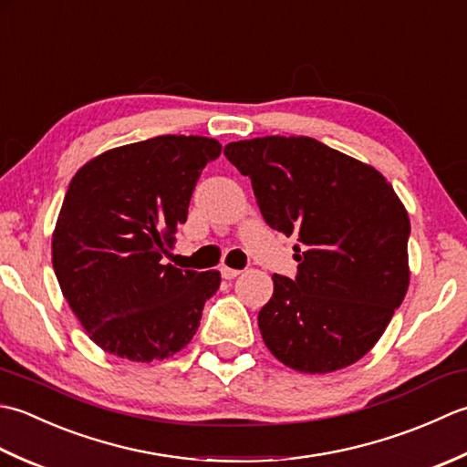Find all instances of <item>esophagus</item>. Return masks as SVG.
Returning <instances> with one entry per match:
<instances>
[{
  "label": "esophagus",
  "instance_id": "34e87169",
  "mask_svg": "<svg viewBox=\"0 0 467 467\" xmlns=\"http://www.w3.org/2000/svg\"><path fill=\"white\" fill-rule=\"evenodd\" d=\"M240 274H242V270H234V268H227V265H222V275L225 280H234Z\"/></svg>",
  "mask_w": 467,
  "mask_h": 467
}]
</instances>
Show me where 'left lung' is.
<instances>
[{
  "label": "left lung",
  "instance_id": "obj_1",
  "mask_svg": "<svg viewBox=\"0 0 467 467\" xmlns=\"http://www.w3.org/2000/svg\"><path fill=\"white\" fill-rule=\"evenodd\" d=\"M252 179L272 230L296 235V278L274 274L258 314L270 353L322 375L363 358L409 288V215L389 181L310 137H260L225 145Z\"/></svg>",
  "mask_w": 467,
  "mask_h": 467
}]
</instances>
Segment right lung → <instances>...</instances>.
I'll list each match as a JSON object with an SVG mask.
<instances>
[{"label": "right lung", "instance_id": "add662e5", "mask_svg": "<svg viewBox=\"0 0 467 467\" xmlns=\"http://www.w3.org/2000/svg\"><path fill=\"white\" fill-rule=\"evenodd\" d=\"M220 153L215 139L163 135L110 149L72 177L52 265L76 318L107 353L150 363L192 342L222 275L179 270L163 255Z\"/></svg>", "mask_w": 467, "mask_h": 467}]
</instances>
